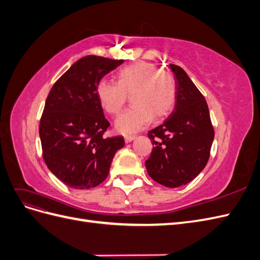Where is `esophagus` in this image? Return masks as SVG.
Listing matches in <instances>:
<instances>
[{"label": "esophagus", "mask_w": 260, "mask_h": 260, "mask_svg": "<svg viewBox=\"0 0 260 260\" xmlns=\"http://www.w3.org/2000/svg\"><path fill=\"white\" fill-rule=\"evenodd\" d=\"M135 139H136V137H135V136H125V137H124L125 143H130L131 141H133Z\"/></svg>", "instance_id": "obj_1"}]
</instances>
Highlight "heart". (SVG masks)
<instances>
[{"label": "heart", "mask_w": 260, "mask_h": 260, "mask_svg": "<svg viewBox=\"0 0 260 260\" xmlns=\"http://www.w3.org/2000/svg\"><path fill=\"white\" fill-rule=\"evenodd\" d=\"M98 96L108 114L118 116L131 95L133 106L116 121L122 135L143 129L153 119L167 116L175 106L177 84L169 73L149 62L140 61L118 72V81L102 79L96 86Z\"/></svg>", "instance_id": "heart-1"}]
</instances>
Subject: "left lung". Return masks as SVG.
I'll use <instances>...</instances> for the list:
<instances>
[{
	"label": "left lung",
	"instance_id": "obj_1",
	"mask_svg": "<svg viewBox=\"0 0 260 260\" xmlns=\"http://www.w3.org/2000/svg\"><path fill=\"white\" fill-rule=\"evenodd\" d=\"M169 67L177 84L176 105L164 123L148 131L154 147L145 166L156 182L179 187L205 168L215 131L205 98L182 68Z\"/></svg>",
	"mask_w": 260,
	"mask_h": 260
}]
</instances>
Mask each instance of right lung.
<instances>
[{
	"label": "right lung",
	"instance_id": "obj_1",
	"mask_svg": "<svg viewBox=\"0 0 260 260\" xmlns=\"http://www.w3.org/2000/svg\"><path fill=\"white\" fill-rule=\"evenodd\" d=\"M123 62L95 55L77 60L54 83L40 120L43 158L69 187H95L107 178L122 137L104 138L111 125L96 93L98 83Z\"/></svg>",
	"mask_w": 260,
	"mask_h": 260
}]
</instances>
